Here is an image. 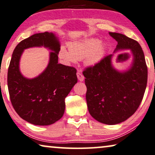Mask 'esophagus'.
I'll use <instances>...</instances> for the list:
<instances>
[{
  "label": "esophagus",
  "instance_id": "1",
  "mask_svg": "<svg viewBox=\"0 0 155 155\" xmlns=\"http://www.w3.org/2000/svg\"><path fill=\"white\" fill-rule=\"evenodd\" d=\"M77 77H78V80H79V81H80V82L84 81V77L82 75V74L81 73L78 72L77 73Z\"/></svg>",
  "mask_w": 155,
  "mask_h": 155
}]
</instances>
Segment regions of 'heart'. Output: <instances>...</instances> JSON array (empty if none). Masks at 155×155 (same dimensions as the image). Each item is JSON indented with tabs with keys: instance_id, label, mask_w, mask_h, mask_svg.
<instances>
[{
	"instance_id": "obj_1",
	"label": "heart",
	"mask_w": 155,
	"mask_h": 155,
	"mask_svg": "<svg viewBox=\"0 0 155 155\" xmlns=\"http://www.w3.org/2000/svg\"><path fill=\"white\" fill-rule=\"evenodd\" d=\"M69 50L61 47L59 51L60 59L66 63H75L78 60H84L85 66L92 67L104 57L106 45L101 43L96 38H88L70 42L68 44Z\"/></svg>"
}]
</instances>
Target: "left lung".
I'll use <instances>...</instances> for the list:
<instances>
[{
    "instance_id": "8db88e82",
    "label": "left lung",
    "mask_w": 155,
    "mask_h": 155,
    "mask_svg": "<svg viewBox=\"0 0 155 155\" xmlns=\"http://www.w3.org/2000/svg\"><path fill=\"white\" fill-rule=\"evenodd\" d=\"M109 34L117 42L114 52L131 50V66L126 71L117 70L112 63L113 54H110L87 68L83 75L90 115L101 123L114 125L127 120L138 109L146 89L147 68L137 41L121 33Z\"/></svg>"
}]
</instances>
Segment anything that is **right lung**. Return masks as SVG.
<instances>
[{
    "instance_id": "right-lung-1",
    "label": "right lung",
    "mask_w": 155,
    "mask_h": 155,
    "mask_svg": "<svg viewBox=\"0 0 155 155\" xmlns=\"http://www.w3.org/2000/svg\"><path fill=\"white\" fill-rule=\"evenodd\" d=\"M59 38L54 33H35L19 42L13 51L8 72L11 103L23 120L39 126L52 124L65 111V98L78 82L76 69L58 63ZM44 46L50 49V60L44 72L34 78L22 75L19 61L24 49Z\"/></svg>"
}]
</instances>
